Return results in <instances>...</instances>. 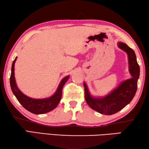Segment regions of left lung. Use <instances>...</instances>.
<instances>
[{"label":"left lung","mask_w":149,"mask_h":149,"mask_svg":"<svg viewBox=\"0 0 149 149\" xmlns=\"http://www.w3.org/2000/svg\"><path fill=\"white\" fill-rule=\"evenodd\" d=\"M118 46L127 54L129 72L132 77L120 83L116 89L101 97L92 96L87 84L85 82L84 84L85 100L88 105L102 114L112 115L119 112L132 101L137 91L140 68L134 50L122 42H118Z\"/></svg>","instance_id":"8db88e82"}]
</instances>
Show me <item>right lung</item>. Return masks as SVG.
<instances>
[{"mask_svg":"<svg viewBox=\"0 0 149 149\" xmlns=\"http://www.w3.org/2000/svg\"><path fill=\"white\" fill-rule=\"evenodd\" d=\"M16 59L17 57H16V58L12 63L10 83V87L12 92H13L17 100L27 110L35 114H45V113L54 110L61 100L63 87H64L65 82L69 79L70 75H68V76L63 78L60 81L56 92L50 97L45 98V99H33V98L29 97L24 95L17 86L14 76V64L16 61Z\"/></svg>","mask_w":149,"mask_h":149,"instance_id":"obj_1","label":"right lung"}]
</instances>
